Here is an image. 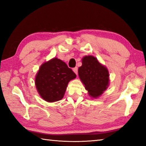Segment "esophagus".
Masks as SVG:
<instances>
[{
  "label": "esophagus",
  "instance_id": "1",
  "mask_svg": "<svg viewBox=\"0 0 146 146\" xmlns=\"http://www.w3.org/2000/svg\"><path fill=\"white\" fill-rule=\"evenodd\" d=\"M73 71H74V72H75V73L76 74V75H77V74H78V68H77V67H75V68H73Z\"/></svg>",
  "mask_w": 146,
  "mask_h": 146
}]
</instances>
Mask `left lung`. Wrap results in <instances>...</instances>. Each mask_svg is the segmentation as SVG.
<instances>
[{
  "label": "left lung",
  "instance_id": "1",
  "mask_svg": "<svg viewBox=\"0 0 146 146\" xmlns=\"http://www.w3.org/2000/svg\"><path fill=\"white\" fill-rule=\"evenodd\" d=\"M82 62V65L78 68L79 78L89 96L97 98L103 94L109 85L108 70L94 56H85Z\"/></svg>",
  "mask_w": 146,
  "mask_h": 146
}]
</instances>
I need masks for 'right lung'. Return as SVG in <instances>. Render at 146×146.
<instances>
[{"instance_id":"add662e5","label":"right lung","mask_w":146,"mask_h":146,"mask_svg":"<svg viewBox=\"0 0 146 146\" xmlns=\"http://www.w3.org/2000/svg\"><path fill=\"white\" fill-rule=\"evenodd\" d=\"M76 77L64 61L54 58L41 65L36 75L35 85L43 100L54 102L63 98L68 83Z\"/></svg>"}]
</instances>
